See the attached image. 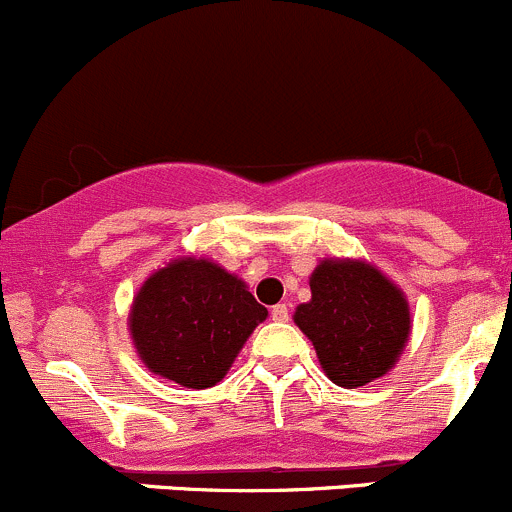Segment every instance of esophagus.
Here are the masks:
<instances>
[{"mask_svg": "<svg viewBox=\"0 0 512 512\" xmlns=\"http://www.w3.org/2000/svg\"><path fill=\"white\" fill-rule=\"evenodd\" d=\"M272 319H275V322H287L289 319L287 304H275V307H272Z\"/></svg>", "mask_w": 512, "mask_h": 512, "instance_id": "34e87169", "label": "esophagus"}]
</instances>
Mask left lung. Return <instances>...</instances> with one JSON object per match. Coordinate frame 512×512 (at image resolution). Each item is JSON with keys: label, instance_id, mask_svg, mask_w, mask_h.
I'll list each match as a JSON object with an SVG mask.
<instances>
[{"label": "left lung", "instance_id": "left-lung-1", "mask_svg": "<svg viewBox=\"0 0 512 512\" xmlns=\"http://www.w3.org/2000/svg\"><path fill=\"white\" fill-rule=\"evenodd\" d=\"M312 299L294 324L314 344L324 374L344 389L366 386L399 361L411 334L406 294L374 265L322 260L309 277Z\"/></svg>", "mask_w": 512, "mask_h": 512}]
</instances>
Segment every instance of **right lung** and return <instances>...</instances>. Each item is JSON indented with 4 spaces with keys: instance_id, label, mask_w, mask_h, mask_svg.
<instances>
[{
    "instance_id": "add662e5",
    "label": "right lung",
    "mask_w": 512,
    "mask_h": 512,
    "mask_svg": "<svg viewBox=\"0 0 512 512\" xmlns=\"http://www.w3.org/2000/svg\"><path fill=\"white\" fill-rule=\"evenodd\" d=\"M265 319L267 309L245 282L205 257H180L143 282L128 327L153 374L185 389H210Z\"/></svg>"
}]
</instances>
